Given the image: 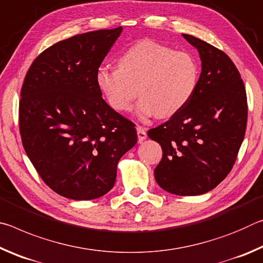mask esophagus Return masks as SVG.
<instances>
[{
	"label": "esophagus",
	"mask_w": 263,
	"mask_h": 263,
	"mask_svg": "<svg viewBox=\"0 0 263 263\" xmlns=\"http://www.w3.org/2000/svg\"><path fill=\"white\" fill-rule=\"evenodd\" d=\"M137 135H138V142L141 144V142L146 139V137H147L146 128L142 126H137Z\"/></svg>",
	"instance_id": "esophagus-1"
}]
</instances>
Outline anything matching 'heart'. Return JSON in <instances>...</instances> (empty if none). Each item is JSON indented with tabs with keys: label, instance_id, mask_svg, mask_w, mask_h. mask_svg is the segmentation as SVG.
Listing matches in <instances>:
<instances>
[{
	"label": "heart",
	"instance_id": "heart-1",
	"mask_svg": "<svg viewBox=\"0 0 263 263\" xmlns=\"http://www.w3.org/2000/svg\"><path fill=\"white\" fill-rule=\"evenodd\" d=\"M195 58L154 41H141L118 58V67H100L97 86L111 108L131 110L138 91L136 110L141 118H168L188 104L198 83Z\"/></svg>",
	"mask_w": 263,
	"mask_h": 263
}]
</instances>
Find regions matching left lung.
Returning a JSON list of instances; mask_svg holds the SVG:
<instances>
[{"mask_svg": "<svg viewBox=\"0 0 263 263\" xmlns=\"http://www.w3.org/2000/svg\"><path fill=\"white\" fill-rule=\"evenodd\" d=\"M182 35L201 58L197 87L183 109L147 135L162 148L154 169L158 184L171 194L197 196L216 188L232 169L246 132L247 97L224 52Z\"/></svg>", "mask_w": 263, "mask_h": 263, "instance_id": "1", "label": "left lung"}]
</instances>
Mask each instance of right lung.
<instances>
[{
  "mask_svg": "<svg viewBox=\"0 0 263 263\" xmlns=\"http://www.w3.org/2000/svg\"><path fill=\"white\" fill-rule=\"evenodd\" d=\"M122 26L77 34L41 53L20 101L24 149L43 181L75 201L112 189L119 159L137 142L135 124L102 99L96 73Z\"/></svg>",
  "mask_w": 263,
  "mask_h": 263,
  "instance_id": "add662e5",
  "label": "right lung"
}]
</instances>
